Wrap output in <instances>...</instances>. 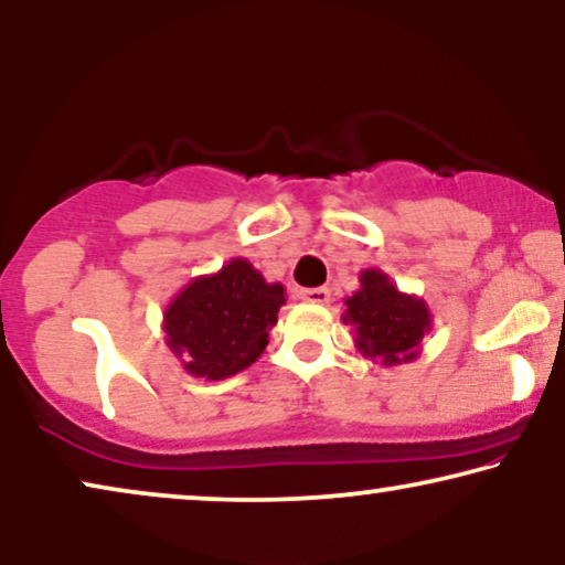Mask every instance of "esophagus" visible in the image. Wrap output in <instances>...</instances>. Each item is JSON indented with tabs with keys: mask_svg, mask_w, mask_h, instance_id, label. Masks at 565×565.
Returning <instances> with one entry per match:
<instances>
[{
	"mask_svg": "<svg viewBox=\"0 0 565 565\" xmlns=\"http://www.w3.org/2000/svg\"><path fill=\"white\" fill-rule=\"evenodd\" d=\"M299 299L312 305H328L330 302V289L328 287H315V289H299Z\"/></svg>",
	"mask_w": 565,
	"mask_h": 565,
	"instance_id": "1",
	"label": "esophagus"
}]
</instances>
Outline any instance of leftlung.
<instances>
[{
    "label": "left lung",
    "instance_id": "left-lung-1",
    "mask_svg": "<svg viewBox=\"0 0 565 565\" xmlns=\"http://www.w3.org/2000/svg\"><path fill=\"white\" fill-rule=\"evenodd\" d=\"M361 287L345 297L343 322L353 328V343L361 356L377 359L382 366L416 361L420 341L431 330V310L424 299L405 295L385 270L364 268Z\"/></svg>",
    "mask_w": 565,
    "mask_h": 565
}]
</instances>
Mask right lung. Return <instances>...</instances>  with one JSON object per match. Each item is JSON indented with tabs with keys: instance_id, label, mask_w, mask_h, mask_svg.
<instances>
[{
	"instance_id": "1",
	"label": "right lung",
	"mask_w": 565,
	"mask_h": 565,
	"mask_svg": "<svg viewBox=\"0 0 565 565\" xmlns=\"http://www.w3.org/2000/svg\"><path fill=\"white\" fill-rule=\"evenodd\" d=\"M281 305V284H268L250 260L232 258L170 299L164 343L191 377L227 380L260 359Z\"/></svg>"
}]
</instances>
